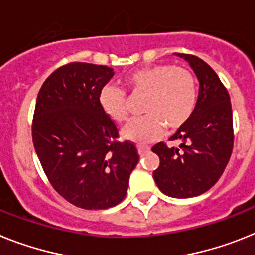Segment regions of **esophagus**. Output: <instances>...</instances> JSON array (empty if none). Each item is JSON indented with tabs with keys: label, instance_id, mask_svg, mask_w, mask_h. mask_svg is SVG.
Instances as JSON below:
<instances>
[{
	"label": "esophagus",
	"instance_id": "esophagus-1",
	"mask_svg": "<svg viewBox=\"0 0 255 255\" xmlns=\"http://www.w3.org/2000/svg\"><path fill=\"white\" fill-rule=\"evenodd\" d=\"M137 150H138V153H140L141 155H142V154L147 153V151L150 150V147H149V146H145V145H138V146H137Z\"/></svg>",
	"mask_w": 255,
	"mask_h": 255
}]
</instances>
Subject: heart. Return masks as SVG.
Returning a JSON list of instances; mask_svg holds the SVG:
<instances>
[{
  "label": "heart",
  "mask_w": 255,
  "mask_h": 255,
  "mask_svg": "<svg viewBox=\"0 0 255 255\" xmlns=\"http://www.w3.org/2000/svg\"><path fill=\"white\" fill-rule=\"evenodd\" d=\"M124 84L132 95H145L142 110L146 114L128 122L122 131L123 137L137 144L159 138L166 126L183 127L196 110V78L183 66L159 63L138 68L126 76ZM100 105L113 121L121 123L128 118V98L121 88L105 85Z\"/></svg>",
  "instance_id": "heart-1"
}]
</instances>
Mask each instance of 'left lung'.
Masks as SVG:
<instances>
[{
	"instance_id": "obj_1",
	"label": "left lung",
	"mask_w": 255,
	"mask_h": 255,
	"mask_svg": "<svg viewBox=\"0 0 255 255\" xmlns=\"http://www.w3.org/2000/svg\"><path fill=\"white\" fill-rule=\"evenodd\" d=\"M193 68L200 81L193 115L171 141L179 147L158 142L151 150L159 157L153 172L158 188L166 196L189 198L205 193L219 180L233 149V119L230 95L217 72L196 55L177 53Z\"/></svg>"
}]
</instances>
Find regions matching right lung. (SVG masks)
<instances>
[{"label": "right lung", "instance_id": "1", "mask_svg": "<svg viewBox=\"0 0 255 255\" xmlns=\"http://www.w3.org/2000/svg\"><path fill=\"white\" fill-rule=\"evenodd\" d=\"M113 75L108 66H61L44 81L33 113L32 140L51 187L87 210L122 202L140 158L133 142L118 141L117 124L100 105Z\"/></svg>", "mask_w": 255, "mask_h": 255}]
</instances>
